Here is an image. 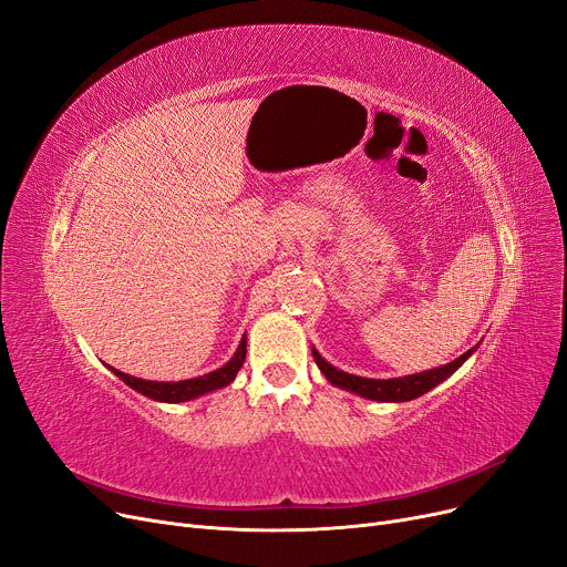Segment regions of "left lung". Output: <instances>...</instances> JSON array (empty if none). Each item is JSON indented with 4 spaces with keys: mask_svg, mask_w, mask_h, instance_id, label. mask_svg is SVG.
Returning a JSON list of instances; mask_svg holds the SVG:
<instances>
[{
    "mask_svg": "<svg viewBox=\"0 0 567 567\" xmlns=\"http://www.w3.org/2000/svg\"><path fill=\"white\" fill-rule=\"evenodd\" d=\"M475 349L478 347L468 349L466 353H462L460 359H455L449 365L425 370L419 374H409V377H398V379H368V377H355V374L342 372V370L333 368L326 359H321V353L315 347H312V355H315L317 368L323 372V377L329 379L333 385H338V389H344L349 393H355V395L368 398V400H377V402H409V400L425 395L427 391L434 389V385L449 379L457 368H462V363Z\"/></svg>",
    "mask_w": 567,
    "mask_h": 567,
    "instance_id": "obj_1",
    "label": "left lung"
}]
</instances>
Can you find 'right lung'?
Returning <instances> with one entry per match:
<instances>
[{
	"label": "right lung",
	"instance_id": "add662e5",
	"mask_svg": "<svg viewBox=\"0 0 567 567\" xmlns=\"http://www.w3.org/2000/svg\"><path fill=\"white\" fill-rule=\"evenodd\" d=\"M246 361V338L241 340V344H238L236 353L231 355V359L220 368V370H214L208 374H202V377H195V379H184V381H146V379H137V377H131L126 372H118L114 368H110L118 379H122L126 385H131L133 391L152 398L156 402H169V404H176V402H188V400H195L204 393H212V391H218V389H225V385H229L236 377V372L241 370Z\"/></svg>",
	"mask_w": 567,
	"mask_h": 567
}]
</instances>
